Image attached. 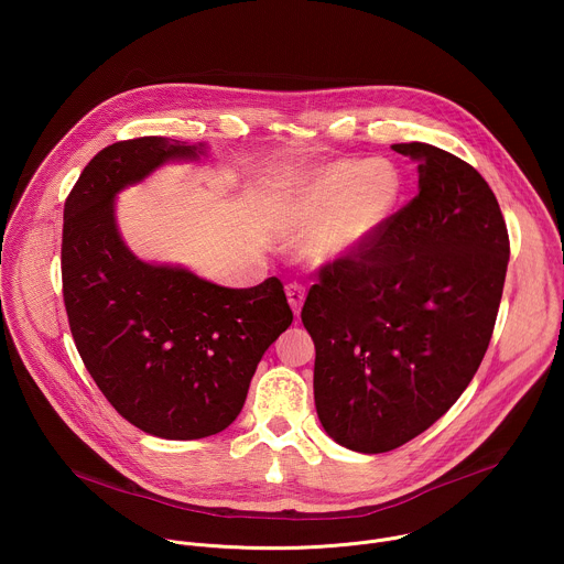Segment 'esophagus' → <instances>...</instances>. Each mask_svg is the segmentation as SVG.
Here are the masks:
<instances>
[{
    "label": "esophagus",
    "mask_w": 564,
    "mask_h": 564,
    "mask_svg": "<svg viewBox=\"0 0 564 564\" xmlns=\"http://www.w3.org/2000/svg\"><path fill=\"white\" fill-rule=\"evenodd\" d=\"M285 294H288V303L292 305L294 314L299 316L301 305H303V301H305V290H303V285H299V283H288V285H285Z\"/></svg>",
    "instance_id": "1"
}]
</instances>
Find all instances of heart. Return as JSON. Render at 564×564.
Wrapping results in <instances>:
<instances>
[{"label": "heart", "instance_id": "heart-1", "mask_svg": "<svg viewBox=\"0 0 564 564\" xmlns=\"http://www.w3.org/2000/svg\"><path fill=\"white\" fill-rule=\"evenodd\" d=\"M404 181L388 160H337L292 181L283 200L307 227L301 250L314 263H339L359 254L392 218Z\"/></svg>", "mask_w": 564, "mask_h": 564}]
</instances>
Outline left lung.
Returning <instances> with one entry per match:
<instances>
[{"label": "left lung", "mask_w": 564, "mask_h": 564, "mask_svg": "<svg viewBox=\"0 0 564 564\" xmlns=\"http://www.w3.org/2000/svg\"><path fill=\"white\" fill-rule=\"evenodd\" d=\"M420 194L359 254L328 263L301 321L316 350L321 426L357 453H386L433 426L489 348L509 234L498 198L468 163L426 144Z\"/></svg>", "instance_id": "8db88e82"}]
</instances>
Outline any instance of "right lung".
Returning a JSON list of instances; mask_svg holds the SVG:
<instances>
[{
	"label": "right lung",
	"instance_id": "1",
	"mask_svg": "<svg viewBox=\"0 0 564 564\" xmlns=\"http://www.w3.org/2000/svg\"><path fill=\"white\" fill-rule=\"evenodd\" d=\"M207 144L144 135L105 147L64 203L62 292L75 348L109 404L140 431L200 440L246 404L263 352L292 324L283 283L234 290L140 261L116 225V194Z\"/></svg>",
	"mask_w": 564,
	"mask_h": 564
}]
</instances>
